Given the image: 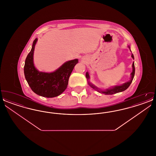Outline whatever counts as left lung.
I'll use <instances>...</instances> for the list:
<instances>
[{"instance_id": "1", "label": "left lung", "mask_w": 156, "mask_h": 156, "mask_svg": "<svg viewBox=\"0 0 156 156\" xmlns=\"http://www.w3.org/2000/svg\"><path fill=\"white\" fill-rule=\"evenodd\" d=\"M128 47L130 49V47L128 46ZM130 51H131V50H130ZM132 57L133 58V59H134V56L133 54H132ZM132 68H133V71H132V73H131V78H130V80L129 81L126 82V83H123V84H122L121 85L115 86V87H113L109 88V89H107L106 90H102L98 89L95 85H92L90 82L88 81V80H89V78H90V76H89V75L88 72H87V73H86V78H87V80L88 81V82L89 86L91 88H92L93 89L97 90L98 92L101 93V94H104L105 95H113V94H116V93H119V92H120L124 91V90H125L126 89H127L129 88V87L130 86V85L131 84L133 80L134 73H135V68H134V62H133V64H132Z\"/></svg>"}]
</instances>
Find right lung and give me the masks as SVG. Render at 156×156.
Instances as JSON below:
<instances>
[{
    "mask_svg": "<svg viewBox=\"0 0 156 156\" xmlns=\"http://www.w3.org/2000/svg\"><path fill=\"white\" fill-rule=\"evenodd\" d=\"M37 41L36 38L25 60L24 73L26 80L30 88L37 95L45 98L57 97L67 88L69 76L78 62V59L66 62L52 73L40 72L33 62V54Z\"/></svg>",
    "mask_w": 156,
    "mask_h": 156,
    "instance_id": "1",
    "label": "right lung"
}]
</instances>
